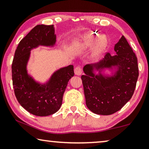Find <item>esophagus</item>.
Returning a JSON list of instances; mask_svg holds the SVG:
<instances>
[{"instance_id": "34e87169", "label": "esophagus", "mask_w": 149, "mask_h": 149, "mask_svg": "<svg viewBox=\"0 0 149 149\" xmlns=\"http://www.w3.org/2000/svg\"><path fill=\"white\" fill-rule=\"evenodd\" d=\"M74 73L76 75H81L82 74V70L80 66H77L75 68Z\"/></svg>"}]
</instances>
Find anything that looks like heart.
I'll return each mask as SVG.
<instances>
[{"mask_svg": "<svg viewBox=\"0 0 149 149\" xmlns=\"http://www.w3.org/2000/svg\"><path fill=\"white\" fill-rule=\"evenodd\" d=\"M79 38L82 39V42H80V44L83 47L90 46L92 44L97 41L98 37L95 36L93 33H82L79 35ZM108 46L107 41L104 39H100L97 44L93 47L91 58V59L95 60L101 56V55L105 52Z\"/></svg>", "mask_w": 149, "mask_h": 149, "instance_id": "heart-1", "label": "heart"}]
</instances>
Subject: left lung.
<instances>
[{
  "label": "left lung",
  "instance_id": "obj_1",
  "mask_svg": "<svg viewBox=\"0 0 149 149\" xmlns=\"http://www.w3.org/2000/svg\"><path fill=\"white\" fill-rule=\"evenodd\" d=\"M116 55L84 67L81 76L87 108L99 115L120 110L132 97L139 76L137 58L124 36L114 46Z\"/></svg>",
  "mask_w": 149,
  "mask_h": 149
}]
</instances>
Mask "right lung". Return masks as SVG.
Returning a JSON list of instances; mask_svg holds the SVG:
<instances>
[{"label":"right lung","mask_w":149,"mask_h":149,"mask_svg":"<svg viewBox=\"0 0 149 149\" xmlns=\"http://www.w3.org/2000/svg\"><path fill=\"white\" fill-rule=\"evenodd\" d=\"M54 25H37L19 42L12 62V83L17 101L37 116L52 115L60 109L68 83L74 75L73 65L55 70L45 82L36 80L28 73L31 51L40 46L54 47Z\"/></svg>","instance_id":"obj_1"}]
</instances>
